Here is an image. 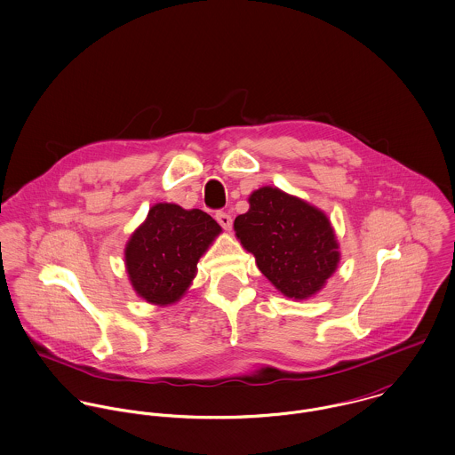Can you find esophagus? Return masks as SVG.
Here are the masks:
<instances>
[{
    "label": "esophagus",
    "instance_id": "34e87169",
    "mask_svg": "<svg viewBox=\"0 0 455 455\" xmlns=\"http://www.w3.org/2000/svg\"><path fill=\"white\" fill-rule=\"evenodd\" d=\"M216 221H218L225 230H230V228H232V216H230L228 212L218 211V212H216Z\"/></svg>",
    "mask_w": 455,
    "mask_h": 455
}]
</instances>
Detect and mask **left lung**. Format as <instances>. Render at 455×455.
Segmentation results:
<instances>
[{
    "label": "left lung",
    "mask_w": 455,
    "mask_h": 455,
    "mask_svg": "<svg viewBox=\"0 0 455 455\" xmlns=\"http://www.w3.org/2000/svg\"><path fill=\"white\" fill-rule=\"evenodd\" d=\"M234 228L263 275L290 299L317 293L340 258L328 218L272 187L252 192L250 211L235 218Z\"/></svg>",
    "instance_id": "left-lung-1"
}]
</instances>
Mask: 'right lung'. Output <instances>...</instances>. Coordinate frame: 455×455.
I'll return each instance as SVG.
<instances>
[{
  "label": "right lung",
  "instance_id": "obj_1",
  "mask_svg": "<svg viewBox=\"0 0 455 455\" xmlns=\"http://www.w3.org/2000/svg\"><path fill=\"white\" fill-rule=\"evenodd\" d=\"M221 232L201 209L156 204L125 248L131 283L147 302H176L196 277L197 261Z\"/></svg>",
  "mask_w": 455,
  "mask_h": 455
}]
</instances>
